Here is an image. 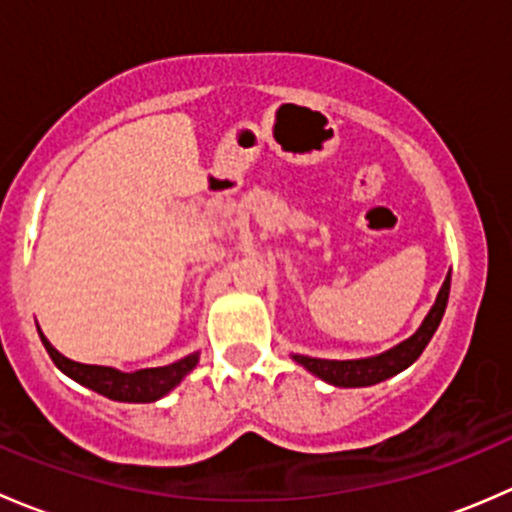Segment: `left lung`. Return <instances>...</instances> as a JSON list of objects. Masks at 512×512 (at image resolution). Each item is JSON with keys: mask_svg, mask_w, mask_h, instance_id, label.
Returning a JSON list of instances; mask_svg holds the SVG:
<instances>
[{"mask_svg": "<svg viewBox=\"0 0 512 512\" xmlns=\"http://www.w3.org/2000/svg\"><path fill=\"white\" fill-rule=\"evenodd\" d=\"M448 289H451V272H448L446 282H443L441 292H438L436 304L431 307L428 317L423 319V324L418 327L414 337H409L406 342H401L399 347L389 349V352L371 356V359H354V361H329V359H312V356H294L297 364H302L304 369L312 371L319 379L329 381L334 386H371L379 384V381L389 379V376L399 374L406 366L414 364L421 356L426 344L431 342L433 332L441 324L443 312H446L448 302Z\"/></svg>", "mask_w": 512, "mask_h": 512, "instance_id": "8db88e82", "label": "left lung"}]
</instances>
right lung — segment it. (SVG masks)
<instances>
[{"instance_id": "add662e5", "label": "right lung", "mask_w": 512, "mask_h": 512, "mask_svg": "<svg viewBox=\"0 0 512 512\" xmlns=\"http://www.w3.org/2000/svg\"><path fill=\"white\" fill-rule=\"evenodd\" d=\"M39 337L41 344L46 347V352H49L51 361H54L66 376H71V379L79 381V384L98 391V394L108 396V399L128 401V404H151V401H158L160 396L168 394L173 386H178L180 379L198 364V354H190L185 356V359L175 361V364L123 374V371L111 369V366L79 364V361L66 359V356H61L49 342H46L44 334L39 332Z\"/></svg>"}]
</instances>
